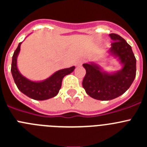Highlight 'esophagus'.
<instances>
[{
    "mask_svg": "<svg viewBox=\"0 0 147 147\" xmlns=\"http://www.w3.org/2000/svg\"><path fill=\"white\" fill-rule=\"evenodd\" d=\"M83 62H84V60H83V59H80V60H78L77 62H76V66H80V65H82V64Z\"/></svg>",
    "mask_w": 147,
    "mask_h": 147,
    "instance_id": "34e87169",
    "label": "esophagus"
}]
</instances>
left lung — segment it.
I'll use <instances>...</instances> for the list:
<instances>
[{"mask_svg": "<svg viewBox=\"0 0 147 147\" xmlns=\"http://www.w3.org/2000/svg\"><path fill=\"white\" fill-rule=\"evenodd\" d=\"M110 37L113 42L108 51L119 59L121 70L110 74L95 62L82 65L86 70L83 88L90 96L102 101L112 100L125 93L136 75V59L130 45L119 34H110Z\"/></svg>", "mask_w": 147, "mask_h": 147, "instance_id": "1", "label": "left lung"}]
</instances>
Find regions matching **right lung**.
Segmentation results:
<instances>
[{
    "label": "right lung",
    "instance_id": "right-lung-1",
    "mask_svg": "<svg viewBox=\"0 0 147 147\" xmlns=\"http://www.w3.org/2000/svg\"><path fill=\"white\" fill-rule=\"evenodd\" d=\"M21 43L22 42L19 43L14 52L11 67L13 79L19 90L29 98L38 101L49 99L57 96L62 86V79L65 76L70 74L74 71L75 69L74 66L59 70L43 81H31L23 76L19 72L17 67V58L20 52Z\"/></svg>",
    "mask_w": 147,
    "mask_h": 147
}]
</instances>
